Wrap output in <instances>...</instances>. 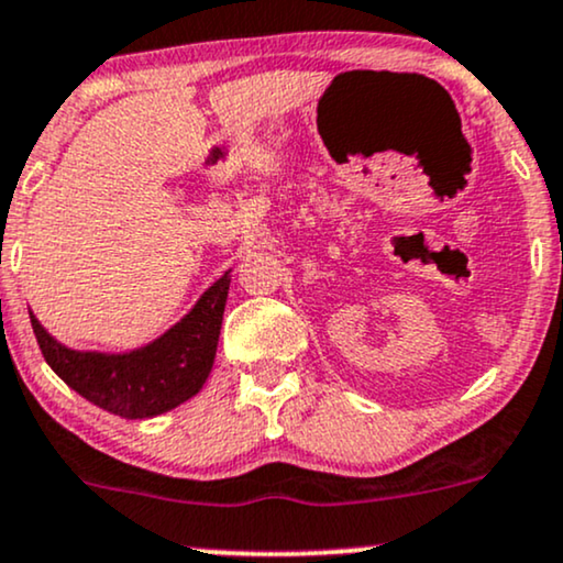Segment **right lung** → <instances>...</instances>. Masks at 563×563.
I'll list each match as a JSON object with an SVG mask.
<instances>
[{
	"mask_svg": "<svg viewBox=\"0 0 563 563\" xmlns=\"http://www.w3.org/2000/svg\"><path fill=\"white\" fill-rule=\"evenodd\" d=\"M228 288L230 273L212 283L165 335L125 354L67 349L46 333L31 311L33 335L46 364L86 401L125 419H148L188 401L207 383Z\"/></svg>",
	"mask_w": 563,
	"mask_h": 563,
	"instance_id": "right-lung-1",
	"label": "right lung"
}]
</instances>
